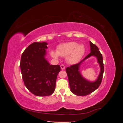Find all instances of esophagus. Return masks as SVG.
<instances>
[{
    "label": "esophagus",
    "instance_id": "1",
    "mask_svg": "<svg viewBox=\"0 0 123 123\" xmlns=\"http://www.w3.org/2000/svg\"><path fill=\"white\" fill-rule=\"evenodd\" d=\"M61 68L62 70H64L65 69V66L64 65H61Z\"/></svg>",
    "mask_w": 123,
    "mask_h": 123
}]
</instances>
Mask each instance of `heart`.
Returning a JSON list of instances; mask_svg holds the SVG:
<instances>
[{
    "label": "heart",
    "mask_w": 123,
    "mask_h": 123,
    "mask_svg": "<svg viewBox=\"0 0 123 123\" xmlns=\"http://www.w3.org/2000/svg\"><path fill=\"white\" fill-rule=\"evenodd\" d=\"M85 48L83 44H78L76 42H68L60 44L57 47V51H52L51 55L55 59L59 56H67V61L70 64H75L82 58L85 53Z\"/></svg>",
    "instance_id": "b5f03b06"
}]
</instances>
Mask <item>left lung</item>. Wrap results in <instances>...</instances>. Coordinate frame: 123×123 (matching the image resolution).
I'll list each match as a JSON object with an SVG mask.
<instances>
[{
	"mask_svg": "<svg viewBox=\"0 0 123 123\" xmlns=\"http://www.w3.org/2000/svg\"><path fill=\"white\" fill-rule=\"evenodd\" d=\"M90 53L85 57L79 64L71 66L66 69L68 77L70 90L73 94L79 96H85L91 93L97 89L101 84L104 67L103 56L98 47L90 41ZM91 56H94L97 59L100 67V72L97 79L91 82L84 78L81 75L79 69L81 64L85 60Z\"/></svg>",
	"mask_w": 123,
	"mask_h": 123,
	"instance_id": "obj_1",
	"label": "left lung"
}]
</instances>
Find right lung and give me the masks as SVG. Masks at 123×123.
<instances>
[{
    "mask_svg": "<svg viewBox=\"0 0 123 123\" xmlns=\"http://www.w3.org/2000/svg\"><path fill=\"white\" fill-rule=\"evenodd\" d=\"M46 42L33 43L22 54L20 67L25 86L38 96L50 95L54 92L59 65H50L46 58Z\"/></svg>",
    "mask_w": 123,
    "mask_h": 123,
    "instance_id": "add662e5",
    "label": "right lung"
}]
</instances>
